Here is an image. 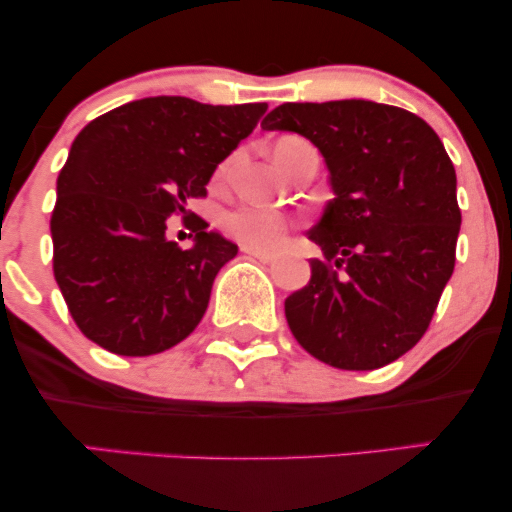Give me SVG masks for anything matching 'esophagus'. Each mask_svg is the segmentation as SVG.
I'll list each match as a JSON object with an SVG mask.
<instances>
[{"instance_id":"esophagus-1","label":"esophagus","mask_w":512,"mask_h":512,"mask_svg":"<svg viewBox=\"0 0 512 512\" xmlns=\"http://www.w3.org/2000/svg\"><path fill=\"white\" fill-rule=\"evenodd\" d=\"M243 252H248V255L257 257V260H260V262H267V264H272V262L276 260V255H272V252H264V250H255V248H243Z\"/></svg>"}]
</instances>
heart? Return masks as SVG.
I'll use <instances>...</instances> for the list:
<instances>
[{
	"label": "heart",
	"mask_w": 512,
	"mask_h": 512,
	"mask_svg": "<svg viewBox=\"0 0 512 512\" xmlns=\"http://www.w3.org/2000/svg\"><path fill=\"white\" fill-rule=\"evenodd\" d=\"M301 149H308V144L298 137H284L274 144V158L281 168L289 166V161ZM228 173V163L219 168V178ZM291 221L281 211L269 207H257V204H245L236 211H228L223 216V228L228 236L236 238L245 248L255 250H274L286 238Z\"/></svg>",
	"instance_id": "b5f03b06"
}]
</instances>
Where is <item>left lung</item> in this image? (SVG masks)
<instances>
[{"mask_svg":"<svg viewBox=\"0 0 512 512\" xmlns=\"http://www.w3.org/2000/svg\"><path fill=\"white\" fill-rule=\"evenodd\" d=\"M264 129H289L325 156L334 199L310 231L305 289L286 298L296 342L342 370H375L419 344L455 269L457 178L428 122L373 101L284 103Z\"/></svg>","mask_w":512,"mask_h":512,"instance_id":"left-lung-1","label":"left lung"}]
</instances>
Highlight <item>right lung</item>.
Segmentation results:
<instances>
[{
    "label": "right lung",
    "instance_id": "obj_1",
    "mask_svg": "<svg viewBox=\"0 0 512 512\" xmlns=\"http://www.w3.org/2000/svg\"><path fill=\"white\" fill-rule=\"evenodd\" d=\"M267 103L204 105L156 96L81 129L57 178L52 272L84 337L117 356H154L190 337L211 284L238 248L192 214L216 166L257 127ZM170 215L196 248L167 238Z\"/></svg>",
    "mask_w": 512,
    "mask_h": 512
}]
</instances>
